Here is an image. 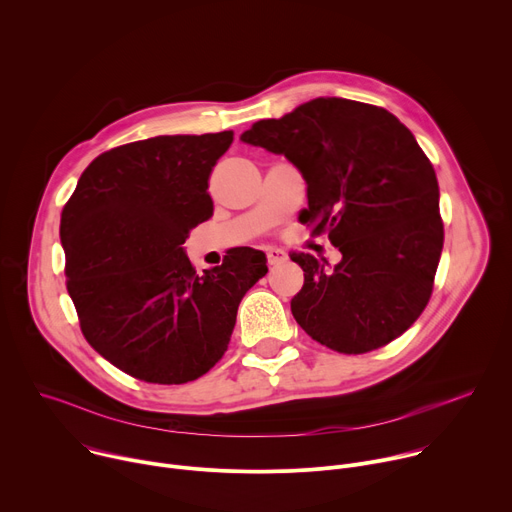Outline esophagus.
<instances>
[{
    "label": "esophagus",
    "mask_w": 512,
    "mask_h": 512,
    "mask_svg": "<svg viewBox=\"0 0 512 512\" xmlns=\"http://www.w3.org/2000/svg\"><path fill=\"white\" fill-rule=\"evenodd\" d=\"M285 259H287L285 251H281L277 247H267V261H269V265H277V263H281Z\"/></svg>",
    "instance_id": "34e87169"
}]
</instances>
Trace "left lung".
<instances>
[{
  "label": "left lung",
  "mask_w": 512,
  "mask_h": 512,
  "mask_svg": "<svg viewBox=\"0 0 512 512\" xmlns=\"http://www.w3.org/2000/svg\"><path fill=\"white\" fill-rule=\"evenodd\" d=\"M243 143L285 156L308 184L300 214L342 259L289 255L304 269L291 300L320 344L362 354L401 336L425 310L444 247L440 188L413 133L387 109L318 97L257 121Z\"/></svg>",
  "instance_id": "1"
}]
</instances>
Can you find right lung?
<instances>
[{"label": "right lung", "instance_id": "add662e5", "mask_svg": "<svg viewBox=\"0 0 512 512\" xmlns=\"http://www.w3.org/2000/svg\"><path fill=\"white\" fill-rule=\"evenodd\" d=\"M233 131L158 135L95 158L60 216L66 289L87 342L123 373L182 385L223 358L267 257L231 249L196 273L182 247L212 216L208 176Z\"/></svg>", "mask_w": 512, "mask_h": 512}]
</instances>
